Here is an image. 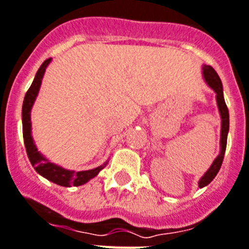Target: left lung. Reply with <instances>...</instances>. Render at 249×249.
Masks as SVG:
<instances>
[{"mask_svg": "<svg viewBox=\"0 0 249 249\" xmlns=\"http://www.w3.org/2000/svg\"><path fill=\"white\" fill-rule=\"evenodd\" d=\"M202 77H204V81L206 82V85H208L209 87L214 91L215 95H216L215 97H216V105H218L219 114H220L221 129L220 152H219L218 157L215 158L214 162L212 163V166L209 167V170L204 173V176L199 179L200 189L208 186L209 183L212 182L213 179L215 178V176L218 175L219 170H220L221 167V163H223V160H224L228 133H229V111H228V107L227 105H225L224 93H223V85H221V81L220 78H219L218 73L215 72V70L213 67L204 64V66H202Z\"/></svg>", "mask_w": 249, "mask_h": 249, "instance_id": "1", "label": "left lung"}]
</instances>
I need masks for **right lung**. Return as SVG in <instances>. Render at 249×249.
I'll return each instance as SVG.
<instances>
[{
	"label": "right lung",
	"instance_id": "right-lung-1",
	"mask_svg": "<svg viewBox=\"0 0 249 249\" xmlns=\"http://www.w3.org/2000/svg\"><path fill=\"white\" fill-rule=\"evenodd\" d=\"M50 62H52V58L44 60V63L37 70L34 81H33L30 89H28V92L25 95L24 104H22V135H24L26 153H28L29 160H30V163L35 168V171L40 176H43L44 178L49 179L50 182L57 183L59 186H64V187L85 185V183L89 182V179H92L93 177L97 176L102 168H105L108 160H106L105 163L101 164V166L92 168V170L79 171V172L67 170V168H63L62 166H58V164L50 162L47 157L43 156L37 150L34 138L31 135V108H33V105H34L35 100H36L39 89H40L41 81H43L44 73H45V70H47V67L49 66Z\"/></svg>",
	"mask_w": 249,
	"mask_h": 249
}]
</instances>
